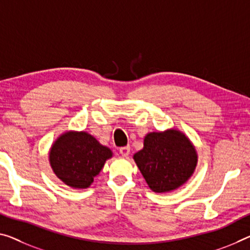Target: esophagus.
Wrapping results in <instances>:
<instances>
[{
    "label": "esophagus",
    "instance_id": "34e87169",
    "mask_svg": "<svg viewBox=\"0 0 250 250\" xmlns=\"http://www.w3.org/2000/svg\"><path fill=\"white\" fill-rule=\"evenodd\" d=\"M129 152H130L129 146H124V147L120 148V153L122 154V156H124V157H127L129 155Z\"/></svg>",
    "mask_w": 250,
    "mask_h": 250
}]
</instances>
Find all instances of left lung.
Wrapping results in <instances>:
<instances>
[{
    "label": "left lung",
    "instance_id": "8db88e82",
    "mask_svg": "<svg viewBox=\"0 0 250 250\" xmlns=\"http://www.w3.org/2000/svg\"><path fill=\"white\" fill-rule=\"evenodd\" d=\"M133 159L149 189L156 193L183 186L198 163L193 144L178 129L148 133L144 137V147Z\"/></svg>",
    "mask_w": 250,
    "mask_h": 250
}]
</instances>
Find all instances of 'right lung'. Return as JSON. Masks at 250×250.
Masks as SVG:
<instances>
[{
    "label": "right lung",
    "mask_w": 250,
    "mask_h": 250,
    "mask_svg": "<svg viewBox=\"0 0 250 250\" xmlns=\"http://www.w3.org/2000/svg\"><path fill=\"white\" fill-rule=\"evenodd\" d=\"M113 156L87 132H66L57 138L49 153V162L55 174L74 189H86L94 182L104 164Z\"/></svg>",
    "instance_id": "obj_1"
}]
</instances>
